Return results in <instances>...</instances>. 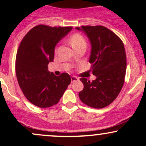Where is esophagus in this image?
<instances>
[{
    "instance_id": "esophagus-1",
    "label": "esophagus",
    "mask_w": 146,
    "mask_h": 146,
    "mask_svg": "<svg viewBox=\"0 0 146 146\" xmlns=\"http://www.w3.org/2000/svg\"><path fill=\"white\" fill-rule=\"evenodd\" d=\"M78 78L75 76H72L71 77V82H74L75 81H78Z\"/></svg>"
}]
</instances>
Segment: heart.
<instances>
[{"label":"heart","mask_w":146,"mask_h":146,"mask_svg":"<svg viewBox=\"0 0 146 146\" xmlns=\"http://www.w3.org/2000/svg\"><path fill=\"white\" fill-rule=\"evenodd\" d=\"M70 43L73 48L78 47L82 45H86V40L82 35L79 33H75L70 38Z\"/></svg>","instance_id":"b5f03b06"}]
</instances>
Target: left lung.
<instances>
[{"label": "left lung", "mask_w": 146, "mask_h": 146, "mask_svg": "<svg viewBox=\"0 0 146 146\" xmlns=\"http://www.w3.org/2000/svg\"><path fill=\"white\" fill-rule=\"evenodd\" d=\"M89 39L91 51L89 62L96 79L93 82L80 78L84 88L79 93L80 100L94 108H102L113 102L121 91L126 71V56L123 42L103 26H82Z\"/></svg>", "instance_id": "8db88e82"}]
</instances>
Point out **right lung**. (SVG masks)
I'll use <instances>...</instances> for the list:
<instances>
[{
	"instance_id": "obj_1",
	"label": "right lung",
	"mask_w": 146,
	"mask_h": 146,
	"mask_svg": "<svg viewBox=\"0 0 146 146\" xmlns=\"http://www.w3.org/2000/svg\"><path fill=\"white\" fill-rule=\"evenodd\" d=\"M72 29L37 25L19 45L16 58L18 82L26 98L36 106L48 108L57 104L71 83L68 73L56 76L48 71V64L54 58L56 44Z\"/></svg>"
}]
</instances>
